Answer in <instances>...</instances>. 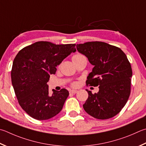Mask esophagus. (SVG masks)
<instances>
[{
    "label": "esophagus",
    "instance_id": "1",
    "mask_svg": "<svg viewBox=\"0 0 146 146\" xmlns=\"http://www.w3.org/2000/svg\"><path fill=\"white\" fill-rule=\"evenodd\" d=\"M76 92H77V91H76V90H70V94H76Z\"/></svg>",
    "mask_w": 146,
    "mask_h": 146
}]
</instances>
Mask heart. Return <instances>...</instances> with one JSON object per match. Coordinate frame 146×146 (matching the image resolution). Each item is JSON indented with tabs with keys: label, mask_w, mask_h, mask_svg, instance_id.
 Masks as SVG:
<instances>
[{
	"label": "heart",
	"mask_w": 146,
	"mask_h": 146,
	"mask_svg": "<svg viewBox=\"0 0 146 146\" xmlns=\"http://www.w3.org/2000/svg\"><path fill=\"white\" fill-rule=\"evenodd\" d=\"M84 57L83 55H82V54H76L75 55H74L73 57V59H76V58H80V57ZM73 85V86H75L76 85V83H74Z\"/></svg>",
	"instance_id": "heart-1"
}]
</instances>
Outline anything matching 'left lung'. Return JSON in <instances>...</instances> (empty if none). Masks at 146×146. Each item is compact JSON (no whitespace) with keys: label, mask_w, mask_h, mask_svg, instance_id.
I'll return each mask as SVG.
<instances>
[{"label":"left lung","mask_w":146,"mask_h":146,"mask_svg":"<svg viewBox=\"0 0 146 146\" xmlns=\"http://www.w3.org/2000/svg\"><path fill=\"white\" fill-rule=\"evenodd\" d=\"M76 49L94 66L87 76L90 86H99L89 97L83 107L86 112L98 119L113 117L120 112L128 101L131 90L132 70L126 54L118 47L101 41L76 44Z\"/></svg>","instance_id":"left-lung-1"}]
</instances>
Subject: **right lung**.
I'll return each instance as SVG.
<instances>
[{"label": "right lung", "instance_id": "obj_1", "mask_svg": "<svg viewBox=\"0 0 146 146\" xmlns=\"http://www.w3.org/2000/svg\"><path fill=\"white\" fill-rule=\"evenodd\" d=\"M75 44H55L48 41L36 42L23 48L13 62L11 82L20 105L37 120H46L58 114L63 107L69 92L53 89L49 94L50 75L71 53Z\"/></svg>", "mask_w": 146, "mask_h": 146}]
</instances>
